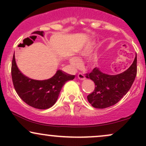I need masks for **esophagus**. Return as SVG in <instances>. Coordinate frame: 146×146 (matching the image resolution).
<instances>
[{
	"instance_id": "esophagus-1",
	"label": "esophagus",
	"mask_w": 146,
	"mask_h": 146,
	"mask_svg": "<svg viewBox=\"0 0 146 146\" xmlns=\"http://www.w3.org/2000/svg\"><path fill=\"white\" fill-rule=\"evenodd\" d=\"M78 78L79 80H84L85 79H86L85 75L82 74V73H79V74L78 75Z\"/></svg>"
}]
</instances>
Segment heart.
Returning a JSON list of instances; mask_svg holds the SVG:
<instances>
[{
  "label": "heart",
  "instance_id": "heart-1",
  "mask_svg": "<svg viewBox=\"0 0 146 146\" xmlns=\"http://www.w3.org/2000/svg\"><path fill=\"white\" fill-rule=\"evenodd\" d=\"M94 45H95V42H88V44H86L82 48V50L80 51V53H79L80 56H84V57L88 56L90 53V52H91L93 46H94ZM69 62H70V64H71L74 68L80 67L82 64L81 60L78 58H75V57L70 58Z\"/></svg>",
  "mask_w": 146,
  "mask_h": 146
}]
</instances>
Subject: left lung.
<instances>
[{
    "instance_id": "1",
    "label": "left lung",
    "mask_w": 146,
    "mask_h": 146,
    "mask_svg": "<svg viewBox=\"0 0 146 146\" xmlns=\"http://www.w3.org/2000/svg\"><path fill=\"white\" fill-rule=\"evenodd\" d=\"M137 68V56L131 66L119 74H106L95 67L86 75V78L94 82L95 86L93 93L87 96L88 102L96 108L115 105L131 88L136 78Z\"/></svg>"
}]
</instances>
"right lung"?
Masks as SVG:
<instances>
[{"mask_svg": "<svg viewBox=\"0 0 146 146\" xmlns=\"http://www.w3.org/2000/svg\"><path fill=\"white\" fill-rule=\"evenodd\" d=\"M35 33L44 36L43 31H38ZM11 77L14 88L20 98L30 106L38 109H47L54 105L64 84L75 78V75L67 74L61 70L57 71L48 80H36L27 78L18 69L14 54L11 63Z\"/></svg>", "mask_w": 146, "mask_h": 146, "instance_id": "1", "label": "right lung"}]
</instances>
